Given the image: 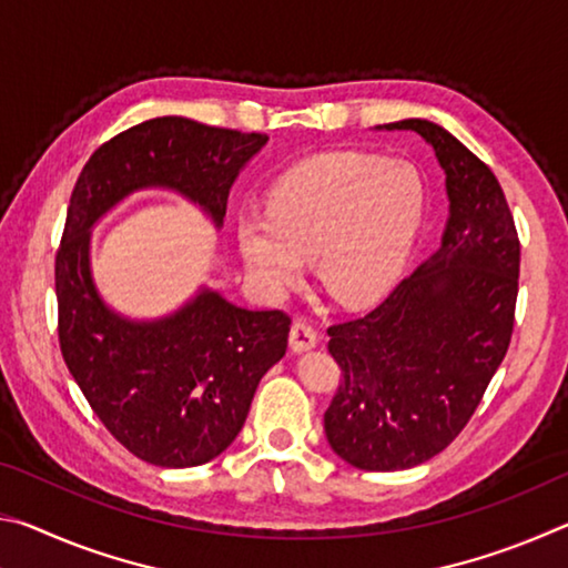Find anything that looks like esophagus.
Segmentation results:
<instances>
[{"label": "esophagus", "mask_w": 568, "mask_h": 568, "mask_svg": "<svg viewBox=\"0 0 568 568\" xmlns=\"http://www.w3.org/2000/svg\"><path fill=\"white\" fill-rule=\"evenodd\" d=\"M318 333H315L311 325L303 323V321H295L293 328H291V348L295 353H303V351H311L318 345Z\"/></svg>", "instance_id": "obj_1"}]
</instances>
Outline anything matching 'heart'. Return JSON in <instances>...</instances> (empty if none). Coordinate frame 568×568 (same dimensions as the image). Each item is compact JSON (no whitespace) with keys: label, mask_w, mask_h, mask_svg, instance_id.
<instances>
[{"label":"heart","mask_w":568,"mask_h":568,"mask_svg":"<svg viewBox=\"0 0 568 568\" xmlns=\"http://www.w3.org/2000/svg\"><path fill=\"white\" fill-rule=\"evenodd\" d=\"M426 182L406 160L331 152L285 170L247 210L235 235L250 281L271 301L303 281L315 257L321 283L345 305H371L406 273L426 217Z\"/></svg>","instance_id":"obj_1"}]
</instances>
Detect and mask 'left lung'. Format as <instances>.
Here are the masks:
<instances>
[{
	"label": "left lung",
	"mask_w": 568,
	"mask_h": 568,
	"mask_svg": "<svg viewBox=\"0 0 568 568\" xmlns=\"http://www.w3.org/2000/svg\"><path fill=\"white\" fill-rule=\"evenodd\" d=\"M446 175L440 245L376 311L328 328L343 381L325 436L345 464L403 470L440 454L474 416L511 343L521 245L498 180L436 122L410 118Z\"/></svg>",
	"instance_id": "1"
}]
</instances>
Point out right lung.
<instances>
[{
	"instance_id": "obj_1",
	"label": "right lung",
	"mask_w": 568,
	"mask_h": 568,
	"mask_svg": "<svg viewBox=\"0 0 568 568\" xmlns=\"http://www.w3.org/2000/svg\"><path fill=\"white\" fill-rule=\"evenodd\" d=\"M265 142L155 118L94 150L72 190L54 263L60 348L98 418L152 466H203L233 444L257 383L285 355L291 318L247 311L207 285L168 315L130 318L94 283L92 230L142 190L175 192L220 230L230 187Z\"/></svg>"
}]
</instances>
